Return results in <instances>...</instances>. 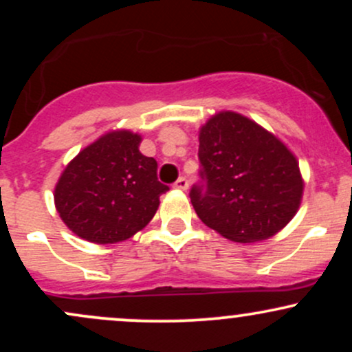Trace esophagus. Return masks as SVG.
Returning <instances> with one entry per match:
<instances>
[{"label": "esophagus", "mask_w": 352, "mask_h": 352, "mask_svg": "<svg viewBox=\"0 0 352 352\" xmlns=\"http://www.w3.org/2000/svg\"><path fill=\"white\" fill-rule=\"evenodd\" d=\"M173 188H177V190H187V188H188V180L185 179V177H180V179L177 180L175 184H173Z\"/></svg>", "instance_id": "obj_1"}]
</instances>
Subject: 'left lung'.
<instances>
[{"instance_id": "8db88e82", "label": "left lung", "mask_w": 352, "mask_h": 352, "mask_svg": "<svg viewBox=\"0 0 352 352\" xmlns=\"http://www.w3.org/2000/svg\"><path fill=\"white\" fill-rule=\"evenodd\" d=\"M201 184L190 190L207 227L238 243L276 235L296 215L302 177L285 144L248 117L218 112L199 134Z\"/></svg>"}]
</instances>
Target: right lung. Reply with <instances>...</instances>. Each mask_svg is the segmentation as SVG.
<instances>
[{
    "label": "right lung",
    "mask_w": 352,
    "mask_h": 352,
    "mask_svg": "<svg viewBox=\"0 0 352 352\" xmlns=\"http://www.w3.org/2000/svg\"><path fill=\"white\" fill-rule=\"evenodd\" d=\"M142 137L112 131L82 148L60 173L54 204L60 220L82 240L124 241L155 215L168 190L157 179V162L140 153Z\"/></svg>",
    "instance_id": "1"
}]
</instances>
